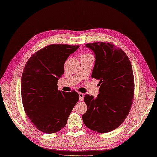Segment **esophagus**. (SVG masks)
<instances>
[{"mask_svg":"<svg viewBox=\"0 0 157 157\" xmlns=\"http://www.w3.org/2000/svg\"><path fill=\"white\" fill-rule=\"evenodd\" d=\"M78 96H79V100L82 101L84 98V94L82 93H78Z\"/></svg>","mask_w":157,"mask_h":157,"instance_id":"1","label":"esophagus"}]
</instances>
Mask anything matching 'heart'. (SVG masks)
<instances>
[{
  "instance_id": "b5f03b06",
  "label": "heart",
  "mask_w": 157,
  "mask_h": 157,
  "mask_svg": "<svg viewBox=\"0 0 157 157\" xmlns=\"http://www.w3.org/2000/svg\"><path fill=\"white\" fill-rule=\"evenodd\" d=\"M87 55H90V54H84L82 56H87Z\"/></svg>"
}]
</instances>
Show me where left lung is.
Listing matches in <instances>:
<instances>
[{
	"mask_svg": "<svg viewBox=\"0 0 157 157\" xmlns=\"http://www.w3.org/2000/svg\"><path fill=\"white\" fill-rule=\"evenodd\" d=\"M85 46L94 52L91 77L99 80L101 86L96 98L85 95L87 110L82 121L95 132H109L123 123L131 109L135 93L132 65L123 50L112 43L97 42Z\"/></svg>",
	"mask_w": 157,
	"mask_h": 157,
	"instance_id": "obj_1",
	"label": "left lung"
}]
</instances>
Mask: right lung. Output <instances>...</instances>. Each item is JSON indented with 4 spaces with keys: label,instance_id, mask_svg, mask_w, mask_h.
<instances>
[{
    "label": "right lung",
    "instance_id": "add662e5",
    "mask_svg": "<svg viewBox=\"0 0 157 157\" xmlns=\"http://www.w3.org/2000/svg\"><path fill=\"white\" fill-rule=\"evenodd\" d=\"M78 45L53 44L33 54L25 64L21 78L22 101L26 115L37 129L51 134L65 127L78 101L75 90H58L64 64Z\"/></svg>",
    "mask_w": 157,
    "mask_h": 157
}]
</instances>
